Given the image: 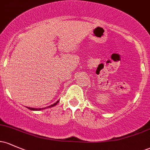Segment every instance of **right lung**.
Listing matches in <instances>:
<instances>
[{
	"label": "right lung",
	"mask_w": 150,
	"mask_h": 150,
	"mask_svg": "<svg viewBox=\"0 0 150 150\" xmlns=\"http://www.w3.org/2000/svg\"><path fill=\"white\" fill-rule=\"evenodd\" d=\"M58 101H56V102L54 103V104H53L51 105V106H49V108L50 107H53V106H56V105L58 104ZM27 108H28L29 109H30V110H32V111H39V110H42V109H44V108H30V107H27Z\"/></svg>",
	"instance_id": "right-lung-1"
}]
</instances>
